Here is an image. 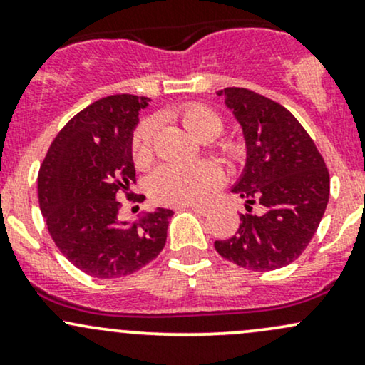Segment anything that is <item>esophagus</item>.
Segmentation results:
<instances>
[{"instance_id": "34e87169", "label": "esophagus", "mask_w": 365, "mask_h": 365, "mask_svg": "<svg viewBox=\"0 0 365 365\" xmlns=\"http://www.w3.org/2000/svg\"><path fill=\"white\" fill-rule=\"evenodd\" d=\"M188 209H192V211L194 212H197V215H202V216H206L209 211H211V207L209 206H197V204H194V206H187Z\"/></svg>"}]
</instances>
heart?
Returning a JSON list of instances; mask_svg holds the SVG:
<instances>
[{
  "label": "heart",
  "mask_w": 365,
  "mask_h": 365,
  "mask_svg": "<svg viewBox=\"0 0 365 365\" xmlns=\"http://www.w3.org/2000/svg\"><path fill=\"white\" fill-rule=\"evenodd\" d=\"M180 120L197 139L212 140L223 132L225 120L216 110L202 103H188L178 111ZM158 120L148 116L137 125L130 140V150L135 166L145 168L154 159V139ZM217 154L225 161L240 163L245 158V142L237 137H226L216 145ZM223 182V171L215 161L187 163V165H163L150 175L149 192L154 200L168 206H185L204 200Z\"/></svg>",
  "instance_id": "b5f03b06"
}]
</instances>
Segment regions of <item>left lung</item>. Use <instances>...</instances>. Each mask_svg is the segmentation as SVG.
<instances>
[{
	"label": "left lung",
	"mask_w": 365,
	"mask_h": 365,
	"mask_svg": "<svg viewBox=\"0 0 365 365\" xmlns=\"http://www.w3.org/2000/svg\"><path fill=\"white\" fill-rule=\"evenodd\" d=\"M225 103L244 128L247 166L233 192L245 199L237 235L216 240L226 261L273 271L300 257L329 199V173L316 144L287 108L266 96L226 87ZM257 203L262 211L252 212Z\"/></svg>",
	"instance_id": "left-lung-1"
}]
</instances>
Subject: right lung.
<instances>
[{"instance_id":"add662e5","label":"right lung","mask_w":365,"mask_h":365,"mask_svg":"<svg viewBox=\"0 0 365 365\" xmlns=\"http://www.w3.org/2000/svg\"><path fill=\"white\" fill-rule=\"evenodd\" d=\"M148 98L115 94L92 103L63 127L37 175L48 232L75 267L94 278H120L156 259L166 244L171 209L139 223L118 220L120 200L142 202L132 161L133 127Z\"/></svg>"}]
</instances>
